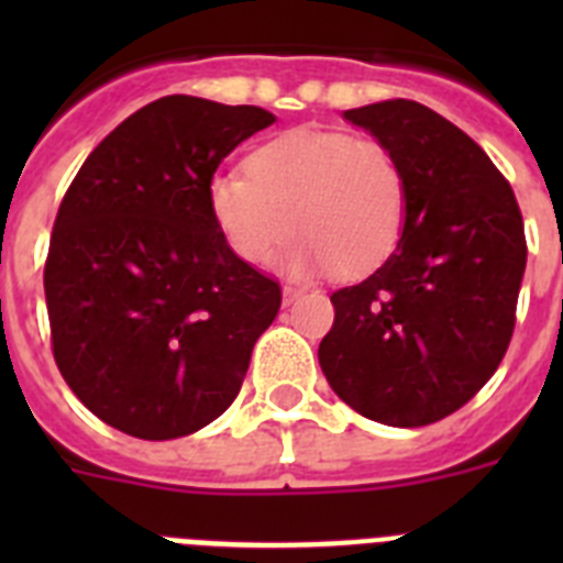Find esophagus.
<instances>
[{
    "mask_svg": "<svg viewBox=\"0 0 563 563\" xmlns=\"http://www.w3.org/2000/svg\"><path fill=\"white\" fill-rule=\"evenodd\" d=\"M301 292H305V290H301V287H296V285H285V287H282V301H285V307H290L292 301H296V298L301 296Z\"/></svg>",
    "mask_w": 563,
    "mask_h": 563,
    "instance_id": "34e87169",
    "label": "esophagus"
}]
</instances>
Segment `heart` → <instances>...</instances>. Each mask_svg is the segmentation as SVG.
I'll return each instance as SVG.
<instances>
[{"label":"heart","mask_w":563,"mask_h":563,"mask_svg":"<svg viewBox=\"0 0 563 563\" xmlns=\"http://www.w3.org/2000/svg\"><path fill=\"white\" fill-rule=\"evenodd\" d=\"M208 208L242 262L262 265L298 231L278 258L285 271L361 278L395 253L409 183L397 154L375 137L292 129L258 146L247 172L213 174Z\"/></svg>","instance_id":"b5f03b06"}]
</instances>
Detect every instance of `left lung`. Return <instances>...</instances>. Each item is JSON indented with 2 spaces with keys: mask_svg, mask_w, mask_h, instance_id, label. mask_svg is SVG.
Listing matches in <instances>:
<instances>
[{
  "mask_svg": "<svg viewBox=\"0 0 563 563\" xmlns=\"http://www.w3.org/2000/svg\"><path fill=\"white\" fill-rule=\"evenodd\" d=\"M343 118L397 154L409 211L395 253L332 292L318 363L357 415L417 429L462 409L505 357L527 265L521 211L490 157L434 109L397 98Z\"/></svg>",
  "mask_w": 563,
  "mask_h": 563,
  "instance_id": "left-lung-1",
  "label": "left lung"
}]
</instances>
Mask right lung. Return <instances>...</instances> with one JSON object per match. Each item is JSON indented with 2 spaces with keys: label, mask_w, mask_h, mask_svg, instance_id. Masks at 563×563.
Returning <instances> with one entry per match:
<instances>
[{
  "label": "right lung",
  "mask_w": 563,
  "mask_h": 563,
  "mask_svg": "<svg viewBox=\"0 0 563 563\" xmlns=\"http://www.w3.org/2000/svg\"><path fill=\"white\" fill-rule=\"evenodd\" d=\"M271 123L262 107L157 98L64 194L44 265L53 355L73 395L123 434L174 440L217 420L282 307L208 208L222 157Z\"/></svg>",
  "instance_id": "1"
}]
</instances>
